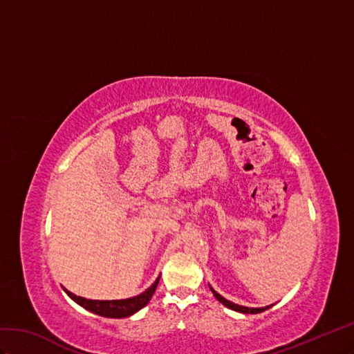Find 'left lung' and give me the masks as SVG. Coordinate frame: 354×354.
<instances>
[{
    "label": "left lung",
    "instance_id": "obj_1",
    "mask_svg": "<svg viewBox=\"0 0 354 354\" xmlns=\"http://www.w3.org/2000/svg\"><path fill=\"white\" fill-rule=\"evenodd\" d=\"M209 288H210V290H212V294L215 295V298L221 302L222 306H225L227 308L234 310V311H237V313H243V315H258V313L266 311V310H268V308L271 307V306H267V307H245V306H239V304H234V302H231V301L225 299L222 295H219L218 292H216L214 288H212L210 285H209Z\"/></svg>",
    "mask_w": 354,
    "mask_h": 354
}]
</instances>
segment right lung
I'll return each instance as SVG.
<instances>
[{
	"mask_svg": "<svg viewBox=\"0 0 354 354\" xmlns=\"http://www.w3.org/2000/svg\"><path fill=\"white\" fill-rule=\"evenodd\" d=\"M160 281V276L156 279V281L151 285L147 290H144L142 294H139L132 298H126V299H113V301H99V299H87L83 297H77L73 292H69L68 289L64 288L66 292V295L75 301L78 306H82L83 308L95 313L97 316L102 317H111V319H121V317H129L138 313L140 308H144L151 297L157 289V285Z\"/></svg>",
	"mask_w": 354,
	"mask_h": 354,
	"instance_id": "add662e5",
	"label": "right lung"
}]
</instances>
